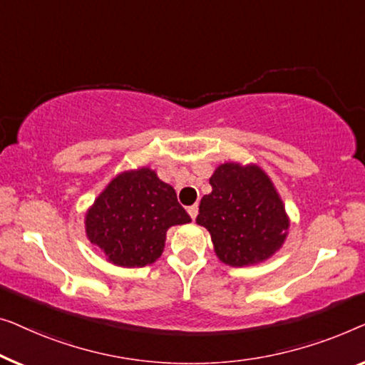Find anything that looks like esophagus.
I'll use <instances>...</instances> for the list:
<instances>
[{
    "label": "esophagus",
    "instance_id": "34e87169",
    "mask_svg": "<svg viewBox=\"0 0 365 365\" xmlns=\"http://www.w3.org/2000/svg\"><path fill=\"white\" fill-rule=\"evenodd\" d=\"M187 212H188L190 217H192V220H195V218H197V215H198V205H192V207H188Z\"/></svg>",
    "mask_w": 365,
    "mask_h": 365
}]
</instances>
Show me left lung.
<instances>
[{
	"instance_id": "8db88e82",
	"label": "left lung",
	"mask_w": 365,
	"mask_h": 365,
	"mask_svg": "<svg viewBox=\"0 0 365 365\" xmlns=\"http://www.w3.org/2000/svg\"><path fill=\"white\" fill-rule=\"evenodd\" d=\"M210 185L197 223L212 235L220 261L240 268L271 258L284 243L289 218L264 170L227 162L213 172Z\"/></svg>"
}]
</instances>
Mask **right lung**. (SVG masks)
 Wrapping results in <instances>:
<instances>
[{"label": "right lung", "mask_w": 365, "mask_h": 365, "mask_svg": "<svg viewBox=\"0 0 365 365\" xmlns=\"http://www.w3.org/2000/svg\"><path fill=\"white\" fill-rule=\"evenodd\" d=\"M173 187L150 168L122 172L86 213V235L110 263L142 268L160 258L167 230L190 223Z\"/></svg>", "instance_id": "right-lung-1"}]
</instances>
